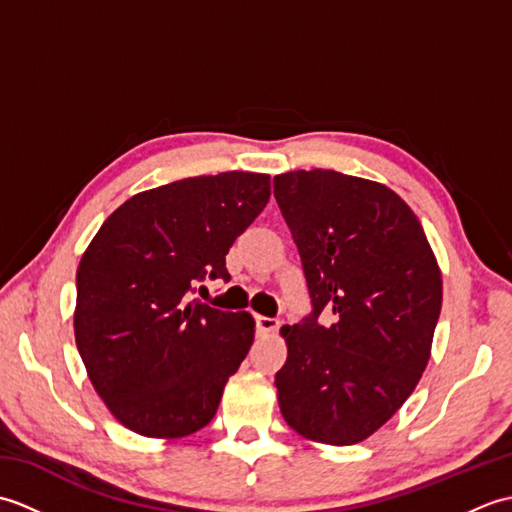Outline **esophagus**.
I'll return each instance as SVG.
<instances>
[{
	"instance_id": "esophagus-1",
	"label": "esophagus",
	"mask_w": 512,
	"mask_h": 512,
	"mask_svg": "<svg viewBox=\"0 0 512 512\" xmlns=\"http://www.w3.org/2000/svg\"><path fill=\"white\" fill-rule=\"evenodd\" d=\"M255 323H257V334L259 336H266V334H273L277 328H279V321L277 319H270V317H255Z\"/></svg>"
}]
</instances>
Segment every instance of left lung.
I'll return each mask as SVG.
<instances>
[{"mask_svg": "<svg viewBox=\"0 0 512 512\" xmlns=\"http://www.w3.org/2000/svg\"><path fill=\"white\" fill-rule=\"evenodd\" d=\"M312 312L281 336L279 409L299 436L347 447L402 407L429 363L442 277L418 217L385 184L332 169L275 176ZM323 307L337 321L318 323Z\"/></svg>", "mask_w": 512, "mask_h": 512, "instance_id": "1", "label": "left lung"}]
</instances>
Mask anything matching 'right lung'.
<instances>
[{"instance_id": "add662e5", "label": "right lung", "mask_w": 512, "mask_h": 512, "mask_svg": "<svg viewBox=\"0 0 512 512\" xmlns=\"http://www.w3.org/2000/svg\"><path fill=\"white\" fill-rule=\"evenodd\" d=\"M270 198L268 173L184 178L129 198L76 270V347L114 418L145 438H184L215 416L255 339L248 312L191 299L224 279L226 253Z\"/></svg>"}]
</instances>
